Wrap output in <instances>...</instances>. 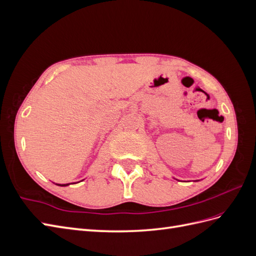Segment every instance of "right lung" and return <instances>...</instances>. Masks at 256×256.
Returning a JSON list of instances; mask_svg holds the SVG:
<instances>
[{"label":"right lung","mask_w":256,"mask_h":256,"mask_svg":"<svg viewBox=\"0 0 256 256\" xmlns=\"http://www.w3.org/2000/svg\"><path fill=\"white\" fill-rule=\"evenodd\" d=\"M67 184H62V186H67Z\"/></svg>","instance_id":"1"}]
</instances>
